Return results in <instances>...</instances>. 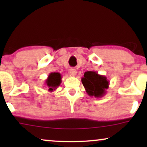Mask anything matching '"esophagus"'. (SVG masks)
Returning a JSON list of instances; mask_svg holds the SVG:
<instances>
[{
    "label": "esophagus",
    "mask_w": 147,
    "mask_h": 147,
    "mask_svg": "<svg viewBox=\"0 0 147 147\" xmlns=\"http://www.w3.org/2000/svg\"><path fill=\"white\" fill-rule=\"evenodd\" d=\"M69 73L71 76H75L76 75V74H77V71H76V69H75V68L71 67L69 69Z\"/></svg>",
    "instance_id": "esophagus-1"
}]
</instances>
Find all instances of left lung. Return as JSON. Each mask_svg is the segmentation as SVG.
I'll return each instance as SVG.
<instances>
[{
  "label": "left lung",
  "instance_id": "8db88e82",
  "mask_svg": "<svg viewBox=\"0 0 147 147\" xmlns=\"http://www.w3.org/2000/svg\"><path fill=\"white\" fill-rule=\"evenodd\" d=\"M82 82L86 92L90 96L102 98L106 94V90L109 88L110 82L105 76L100 75L96 71H86Z\"/></svg>",
  "mask_w": 147,
  "mask_h": 147
}]
</instances>
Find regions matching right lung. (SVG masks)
<instances>
[{"label":"right lung","instance_id":"1","mask_svg":"<svg viewBox=\"0 0 147 147\" xmlns=\"http://www.w3.org/2000/svg\"><path fill=\"white\" fill-rule=\"evenodd\" d=\"M45 84L48 87V91L53 92L60 86L61 83V76L58 72H51L48 76Z\"/></svg>","mask_w":147,"mask_h":147}]
</instances>
